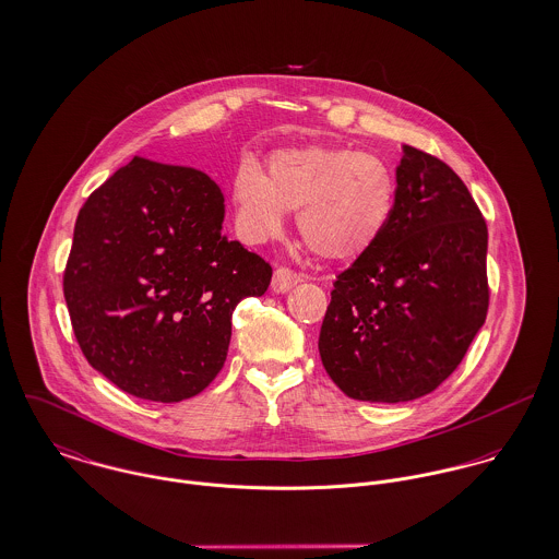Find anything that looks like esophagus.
<instances>
[{
	"instance_id": "esophagus-1",
	"label": "esophagus",
	"mask_w": 559,
	"mask_h": 559,
	"mask_svg": "<svg viewBox=\"0 0 559 559\" xmlns=\"http://www.w3.org/2000/svg\"><path fill=\"white\" fill-rule=\"evenodd\" d=\"M299 282H301V280H299V275H297L295 271H290V269H286V266H280V269H275V273H273L271 288H273V293L284 295V293H288L290 288H295Z\"/></svg>"
}]
</instances>
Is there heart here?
Wrapping results in <instances>:
<instances>
[{
	"label": "heart",
	"mask_w": 559,
	"mask_h": 559,
	"mask_svg": "<svg viewBox=\"0 0 559 559\" xmlns=\"http://www.w3.org/2000/svg\"><path fill=\"white\" fill-rule=\"evenodd\" d=\"M233 198L242 240L273 239L286 211H297V230L314 253L348 260L385 233L396 185L377 155L312 144L273 153L266 176L255 163L242 160L233 178Z\"/></svg>",
	"instance_id": "1"
}]
</instances>
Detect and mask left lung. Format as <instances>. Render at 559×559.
Listing matches in <instances>:
<instances>
[{
    "mask_svg": "<svg viewBox=\"0 0 559 559\" xmlns=\"http://www.w3.org/2000/svg\"><path fill=\"white\" fill-rule=\"evenodd\" d=\"M488 230L443 160L402 146L392 219L331 290L319 353L353 400L408 402L463 361L488 310Z\"/></svg>",
    "mask_w": 559,
    "mask_h": 559,
    "instance_id": "1",
    "label": "left lung"
}]
</instances>
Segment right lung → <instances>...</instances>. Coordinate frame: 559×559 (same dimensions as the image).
Wrapping results in <instances>:
<instances>
[{"mask_svg": "<svg viewBox=\"0 0 559 559\" xmlns=\"http://www.w3.org/2000/svg\"><path fill=\"white\" fill-rule=\"evenodd\" d=\"M224 215L204 171L142 157L81 206L64 299L87 364L122 392L180 402L224 368L235 308L273 275Z\"/></svg>", "mask_w": 559, "mask_h": 559, "instance_id": "1", "label": "right lung"}]
</instances>
